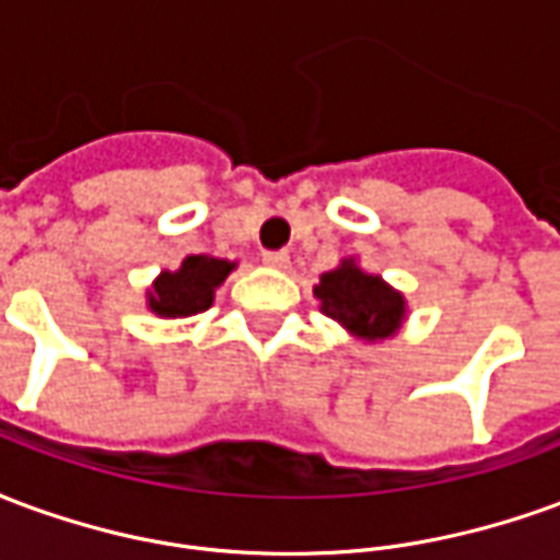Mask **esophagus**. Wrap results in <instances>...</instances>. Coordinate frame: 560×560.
Instances as JSON below:
<instances>
[{
    "instance_id": "obj_1",
    "label": "esophagus",
    "mask_w": 560,
    "mask_h": 560,
    "mask_svg": "<svg viewBox=\"0 0 560 560\" xmlns=\"http://www.w3.org/2000/svg\"><path fill=\"white\" fill-rule=\"evenodd\" d=\"M264 264L284 269L288 264H291V255H288V252H264Z\"/></svg>"
}]
</instances>
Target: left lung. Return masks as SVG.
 Masks as SVG:
<instances>
[{"mask_svg": "<svg viewBox=\"0 0 560 560\" xmlns=\"http://www.w3.org/2000/svg\"><path fill=\"white\" fill-rule=\"evenodd\" d=\"M315 296L320 300V308L327 312V317L339 320L360 339L369 341L393 336L405 317L401 293L387 288L377 276H365L351 260L332 272H324Z\"/></svg>", "mask_w": 560, "mask_h": 560, "instance_id": "obj_1", "label": "left lung"}]
</instances>
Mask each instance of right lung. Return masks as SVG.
Segmentation results:
<instances>
[{
  "label": "right lung",
  "mask_w": 560,
  "mask_h": 560,
  "mask_svg": "<svg viewBox=\"0 0 560 560\" xmlns=\"http://www.w3.org/2000/svg\"><path fill=\"white\" fill-rule=\"evenodd\" d=\"M233 264L207 255L185 257L176 272H164L149 293V308L161 317L200 315L212 305V291L219 288Z\"/></svg>",
  "instance_id": "right-lung-1"
}]
</instances>
